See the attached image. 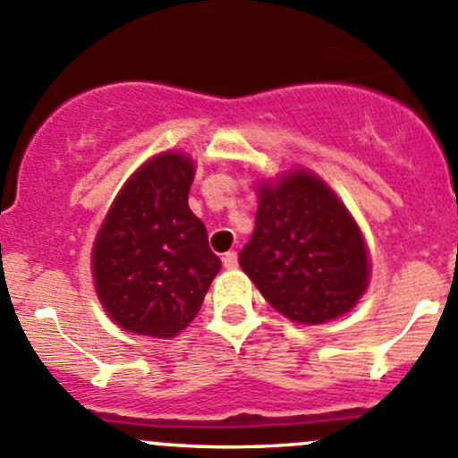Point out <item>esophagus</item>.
<instances>
[{"instance_id": "esophagus-1", "label": "esophagus", "mask_w": 458, "mask_h": 458, "mask_svg": "<svg viewBox=\"0 0 458 458\" xmlns=\"http://www.w3.org/2000/svg\"><path fill=\"white\" fill-rule=\"evenodd\" d=\"M221 261H224V267H225V270H234V267H237V252H233V250H230V252H225V255L224 257H221Z\"/></svg>"}]
</instances>
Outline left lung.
Returning <instances> with one entry per match:
<instances>
[{
	"instance_id": "obj_1",
	"label": "left lung",
	"mask_w": 458,
	"mask_h": 458,
	"mask_svg": "<svg viewBox=\"0 0 458 458\" xmlns=\"http://www.w3.org/2000/svg\"><path fill=\"white\" fill-rule=\"evenodd\" d=\"M255 233L239 266L285 318L301 326L352 310L370 285L366 237L341 197L308 168L257 179Z\"/></svg>"
}]
</instances>
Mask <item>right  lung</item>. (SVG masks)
<instances>
[{
  "label": "right lung",
  "mask_w": 458,
  "mask_h": 458,
  "mask_svg": "<svg viewBox=\"0 0 458 458\" xmlns=\"http://www.w3.org/2000/svg\"><path fill=\"white\" fill-rule=\"evenodd\" d=\"M197 164L182 150L143 161L117 192L92 242L97 299L110 321L173 339L199 315L221 261L188 206Z\"/></svg>",
  "instance_id": "right-lung-1"
}]
</instances>
